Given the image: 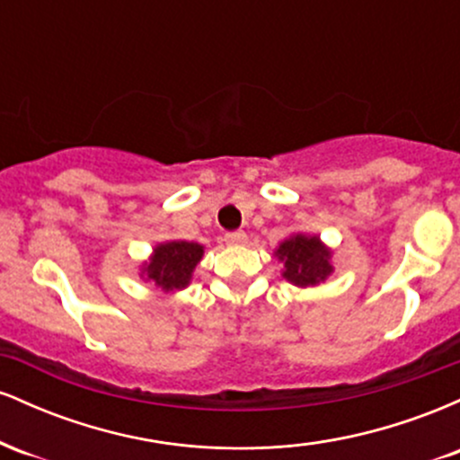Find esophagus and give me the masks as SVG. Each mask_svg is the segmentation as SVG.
<instances>
[{
    "instance_id": "esophagus-1",
    "label": "esophagus",
    "mask_w": 460,
    "mask_h": 460,
    "mask_svg": "<svg viewBox=\"0 0 460 460\" xmlns=\"http://www.w3.org/2000/svg\"><path fill=\"white\" fill-rule=\"evenodd\" d=\"M225 242L226 244H244L246 234L244 231H229V234L225 235Z\"/></svg>"
}]
</instances>
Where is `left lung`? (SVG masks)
Instances as JSON below:
<instances>
[{
  "mask_svg": "<svg viewBox=\"0 0 460 460\" xmlns=\"http://www.w3.org/2000/svg\"><path fill=\"white\" fill-rule=\"evenodd\" d=\"M277 255L285 260L283 277L296 285H315L324 281L331 272L329 251L320 244L318 237L294 235L279 246Z\"/></svg>",
  "mask_w": 460,
  "mask_h": 460,
  "instance_id": "obj_1",
  "label": "left lung"
}]
</instances>
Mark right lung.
I'll list each match as a JSON object with an SVG mask.
<instances>
[{"label":"right lung","instance_id":"obj_1","mask_svg":"<svg viewBox=\"0 0 460 460\" xmlns=\"http://www.w3.org/2000/svg\"><path fill=\"white\" fill-rule=\"evenodd\" d=\"M200 255H203V246L194 242H168L155 248L153 261L145 270L151 281H155L162 289H181L192 277Z\"/></svg>","mask_w":460,"mask_h":460}]
</instances>
